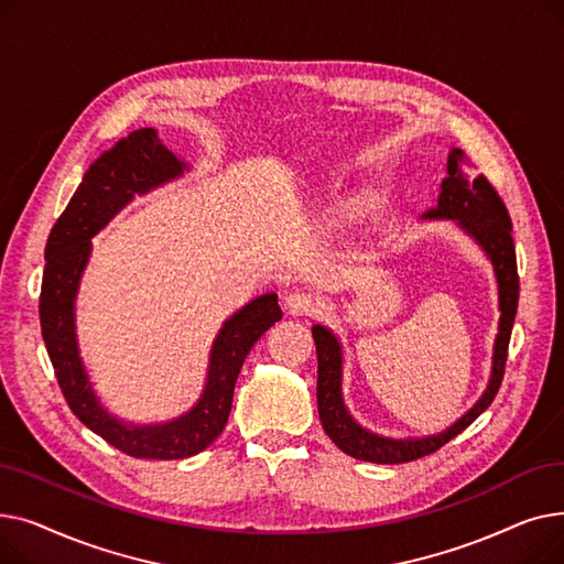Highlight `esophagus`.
Returning <instances> with one entry per match:
<instances>
[{
    "label": "esophagus",
    "mask_w": 564,
    "mask_h": 564,
    "mask_svg": "<svg viewBox=\"0 0 564 564\" xmlns=\"http://www.w3.org/2000/svg\"><path fill=\"white\" fill-rule=\"evenodd\" d=\"M285 308L290 315H313L319 308V297L313 292H292L285 297Z\"/></svg>",
    "instance_id": "obj_1"
}]
</instances>
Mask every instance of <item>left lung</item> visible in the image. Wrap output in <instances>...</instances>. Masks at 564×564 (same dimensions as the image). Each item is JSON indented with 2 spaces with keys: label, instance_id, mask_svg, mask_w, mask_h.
<instances>
[{
  "label": "left lung",
  "instance_id": "8db88e82",
  "mask_svg": "<svg viewBox=\"0 0 564 564\" xmlns=\"http://www.w3.org/2000/svg\"><path fill=\"white\" fill-rule=\"evenodd\" d=\"M421 219L455 221L485 251L494 267L500 317L491 354V372L480 400L451 427L438 434L416 438L383 436L364 427L349 413L343 398V345L329 327L313 324V338L317 349V411L322 427L343 453L361 462L404 464L446 446L451 438L462 434L494 402L508 361V345L519 304V274L512 242V221L491 183L485 175L476 173L462 148H453L448 153V175L443 177L436 205L423 213Z\"/></svg>",
  "mask_w": 564,
  "mask_h": 564
}]
</instances>
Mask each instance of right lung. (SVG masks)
I'll return each mask as SVG.
<instances>
[{
    "label": "right lung",
    "mask_w": 564,
    "mask_h": 564,
    "mask_svg": "<svg viewBox=\"0 0 564 564\" xmlns=\"http://www.w3.org/2000/svg\"><path fill=\"white\" fill-rule=\"evenodd\" d=\"M185 171L189 164L169 151L158 130L130 132L88 166L45 245L39 313L58 387L88 430L139 459H185L210 446L228 423L235 381L247 354L283 315L274 292L260 294L232 313L213 340L200 398L177 419L137 425L113 416L100 402L82 361L75 327V300L91 258V240L134 196L153 192Z\"/></svg>",
    "instance_id": "1"
}]
</instances>
